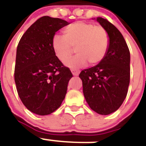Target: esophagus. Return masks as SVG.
Wrapping results in <instances>:
<instances>
[{"label": "esophagus", "instance_id": "obj_1", "mask_svg": "<svg viewBox=\"0 0 146 146\" xmlns=\"http://www.w3.org/2000/svg\"><path fill=\"white\" fill-rule=\"evenodd\" d=\"M72 73L74 76H78L80 74V71L77 69H72Z\"/></svg>", "mask_w": 146, "mask_h": 146}]
</instances>
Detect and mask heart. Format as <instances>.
<instances>
[{
  "mask_svg": "<svg viewBox=\"0 0 146 146\" xmlns=\"http://www.w3.org/2000/svg\"><path fill=\"white\" fill-rule=\"evenodd\" d=\"M51 44L59 60L64 62L70 56L72 47L77 54L65 62L72 69L83 68L90 62L99 63L105 56L109 46L108 32L102 26L78 21L64 29V35L56 33L52 37Z\"/></svg>",
  "mask_w": 146,
  "mask_h": 146,
  "instance_id": "heart-1",
  "label": "heart"
}]
</instances>
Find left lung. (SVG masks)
Masks as SVG:
<instances>
[{"label":"left lung","instance_id":"1","mask_svg":"<svg viewBox=\"0 0 146 146\" xmlns=\"http://www.w3.org/2000/svg\"><path fill=\"white\" fill-rule=\"evenodd\" d=\"M96 20L108 32V51L98 64L82 71L79 78L90 108L101 115H109L120 108L127 96L131 56L120 31L107 19L98 17Z\"/></svg>","mask_w":146,"mask_h":146}]
</instances>
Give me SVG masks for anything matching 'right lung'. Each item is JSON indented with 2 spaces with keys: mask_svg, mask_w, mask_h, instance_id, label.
<instances>
[{
  "mask_svg": "<svg viewBox=\"0 0 146 146\" xmlns=\"http://www.w3.org/2000/svg\"><path fill=\"white\" fill-rule=\"evenodd\" d=\"M68 25L62 19L42 17L27 29L17 47V92L24 105L37 115H49L60 108L73 77L57 59L51 44L56 31Z\"/></svg>",
  "mask_w": 146,
  "mask_h": 146,
  "instance_id": "add662e5",
  "label": "right lung"
}]
</instances>
